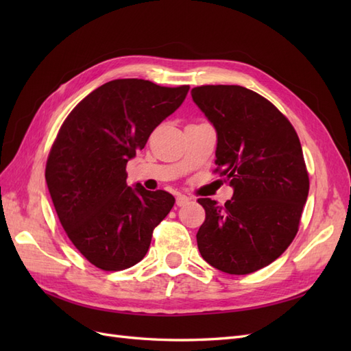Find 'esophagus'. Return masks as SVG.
<instances>
[{"mask_svg": "<svg viewBox=\"0 0 351 351\" xmlns=\"http://www.w3.org/2000/svg\"><path fill=\"white\" fill-rule=\"evenodd\" d=\"M189 197L186 195H177L176 196V205L177 206H184L186 204H189Z\"/></svg>", "mask_w": 351, "mask_h": 351, "instance_id": "obj_1", "label": "esophagus"}]
</instances>
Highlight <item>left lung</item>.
<instances>
[{"instance_id": "1", "label": "left lung", "mask_w": 351, "mask_h": 351, "mask_svg": "<svg viewBox=\"0 0 351 351\" xmlns=\"http://www.w3.org/2000/svg\"><path fill=\"white\" fill-rule=\"evenodd\" d=\"M217 132L215 164L234 190L231 200L199 199L205 222L196 240L210 267L246 275L280 258L297 234L309 176L294 127L256 92L236 84L192 89Z\"/></svg>"}]
</instances>
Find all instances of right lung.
<instances>
[{"instance_id":"add662e5","label":"right lung","mask_w":351,"mask_h":351,"mask_svg":"<svg viewBox=\"0 0 351 351\" xmlns=\"http://www.w3.org/2000/svg\"><path fill=\"white\" fill-rule=\"evenodd\" d=\"M189 89L111 80L62 123L47 161V184L62 228L97 268L121 271L141 262L154 228L174 206V196L164 190L127 186L125 165Z\"/></svg>"}]
</instances>
